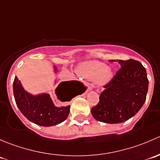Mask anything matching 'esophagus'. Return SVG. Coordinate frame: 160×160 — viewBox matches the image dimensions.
<instances>
[{
    "label": "esophagus",
    "instance_id": "1",
    "mask_svg": "<svg viewBox=\"0 0 160 160\" xmlns=\"http://www.w3.org/2000/svg\"><path fill=\"white\" fill-rule=\"evenodd\" d=\"M92 90V87H89L88 89V91H89V90Z\"/></svg>",
    "mask_w": 160,
    "mask_h": 160
}]
</instances>
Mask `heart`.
<instances>
[{
  "mask_svg": "<svg viewBox=\"0 0 160 160\" xmlns=\"http://www.w3.org/2000/svg\"><path fill=\"white\" fill-rule=\"evenodd\" d=\"M77 72L82 78L95 80L98 86L106 85L114 77L112 70L106 64L96 60L82 62L77 67Z\"/></svg>",
  "mask_w": 160,
  "mask_h": 160,
  "instance_id": "1",
  "label": "heart"
}]
</instances>
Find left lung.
I'll return each mask as SVG.
<instances>
[{
	"label": "left lung",
	"mask_w": 160,
	"mask_h": 160,
	"mask_svg": "<svg viewBox=\"0 0 160 160\" xmlns=\"http://www.w3.org/2000/svg\"><path fill=\"white\" fill-rule=\"evenodd\" d=\"M121 66L112 80L104 85L99 103L91 108L96 120L108 124L128 120L146 102L149 80L146 68L134 59L110 60Z\"/></svg>",
	"instance_id": "8db88e82"
}]
</instances>
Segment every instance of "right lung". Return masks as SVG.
<instances>
[{"mask_svg": "<svg viewBox=\"0 0 160 160\" xmlns=\"http://www.w3.org/2000/svg\"><path fill=\"white\" fill-rule=\"evenodd\" d=\"M55 71L56 70V67ZM13 91L16 104L28 120L38 125L49 127L60 124L67 119L70 105L63 104L84 92V87L77 80L61 82L56 89L59 102L54 104L49 93L35 96L24 90L17 77L13 83Z\"/></svg>", "mask_w": 160, "mask_h": 160, "instance_id": "obj_1", "label": "right lung"}]
</instances>
